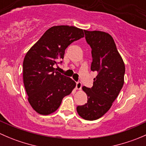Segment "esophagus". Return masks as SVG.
Masks as SVG:
<instances>
[{"instance_id": "obj_1", "label": "esophagus", "mask_w": 146, "mask_h": 146, "mask_svg": "<svg viewBox=\"0 0 146 146\" xmlns=\"http://www.w3.org/2000/svg\"><path fill=\"white\" fill-rule=\"evenodd\" d=\"M76 88L78 90H80L82 88V82L78 81L76 82Z\"/></svg>"}]
</instances>
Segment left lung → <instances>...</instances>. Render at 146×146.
<instances>
[{
    "mask_svg": "<svg viewBox=\"0 0 146 146\" xmlns=\"http://www.w3.org/2000/svg\"><path fill=\"white\" fill-rule=\"evenodd\" d=\"M84 32L92 48L91 70L98 76L92 88L82 87L88 101L78 106L77 111L84 119L93 121L102 117L119 95L124 82L125 66L111 35L100 31Z\"/></svg>",
    "mask_w": 146,
    "mask_h": 146,
    "instance_id": "8db88e82",
    "label": "left lung"
}]
</instances>
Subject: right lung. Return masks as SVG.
I'll use <instances>...</instances> for the list:
<instances>
[{"label":"right lung","instance_id":"obj_1","mask_svg":"<svg viewBox=\"0 0 146 146\" xmlns=\"http://www.w3.org/2000/svg\"><path fill=\"white\" fill-rule=\"evenodd\" d=\"M81 29L54 26L46 30L28 51L23 61V81L28 101L37 113L48 115L60 107L63 98L71 93L76 82L56 71L65 50L72 42L83 37Z\"/></svg>","mask_w":146,"mask_h":146}]
</instances>
